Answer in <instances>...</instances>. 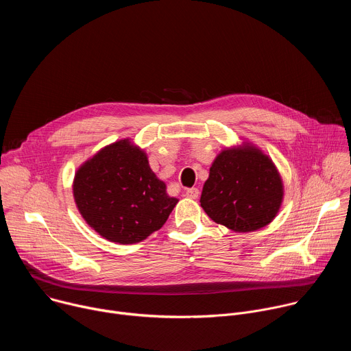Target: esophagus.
Here are the masks:
<instances>
[{"label": "esophagus", "instance_id": "1", "mask_svg": "<svg viewBox=\"0 0 351 351\" xmlns=\"http://www.w3.org/2000/svg\"><path fill=\"white\" fill-rule=\"evenodd\" d=\"M198 189L197 187H191V189H187L186 190V197H189V198H197L198 197Z\"/></svg>", "mask_w": 351, "mask_h": 351}]
</instances>
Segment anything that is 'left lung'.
<instances>
[{
    "label": "left lung",
    "instance_id": "1",
    "mask_svg": "<svg viewBox=\"0 0 351 351\" xmlns=\"http://www.w3.org/2000/svg\"><path fill=\"white\" fill-rule=\"evenodd\" d=\"M282 202L283 182L275 164L245 141L217 156L199 198L214 222L239 233L269 225Z\"/></svg>",
    "mask_w": 351,
    "mask_h": 351
}]
</instances>
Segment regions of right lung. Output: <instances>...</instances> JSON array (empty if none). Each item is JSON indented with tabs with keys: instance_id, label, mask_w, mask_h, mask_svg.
Instances as JSON below:
<instances>
[{
	"instance_id": "add662e5",
	"label": "right lung",
	"mask_w": 351,
	"mask_h": 351,
	"mask_svg": "<svg viewBox=\"0 0 351 351\" xmlns=\"http://www.w3.org/2000/svg\"><path fill=\"white\" fill-rule=\"evenodd\" d=\"M73 197L87 225L119 244L138 243L161 229L179 202L130 138L106 145L80 165Z\"/></svg>"
}]
</instances>
